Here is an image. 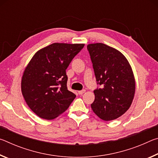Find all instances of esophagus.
<instances>
[{
    "mask_svg": "<svg viewBox=\"0 0 158 158\" xmlns=\"http://www.w3.org/2000/svg\"><path fill=\"white\" fill-rule=\"evenodd\" d=\"M85 92V90H84V89H83V90H79V91H78V93L79 95H82L83 93H84Z\"/></svg>",
    "mask_w": 158,
    "mask_h": 158,
    "instance_id": "obj_1",
    "label": "esophagus"
}]
</instances>
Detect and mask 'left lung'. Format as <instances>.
Here are the masks:
<instances>
[{
    "mask_svg": "<svg viewBox=\"0 0 158 158\" xmlns=\"http://www.w3.org/2000/svg\"><path fill=\"white\" fill-rule=\"evenodd\" d=\"M98 88L90 105L104 121L116 119L130 108L135 93V80L127 58L119 51L102 43L88 44Z\"/></svg>",
    "mask_w": 158,
    "mask_h": 158,
    "instance_id": "obj_1",
    "label": "left lung"
}]
</instances>
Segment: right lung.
<instances>
[{
    "instance_id": "1",
    "label": "right lung",
    "mask_w": 158,
    "mask_h": 158,
    "mask_svg": "<svg viewBox=\"0 0 158 158\" xmlns=\"http://www.w3.org/2000/svg\"><path fill=\"white\" fill-rule=\"evenodd\" d=\"M84 44L53 43L37 52L26 66L21 92L26 104L42 118L63 113L76 95L68 90L66 69Z\"/></svg>"
}]
</instances>
